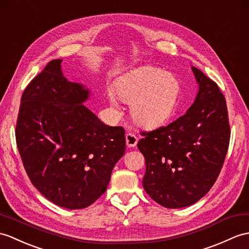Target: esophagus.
Instances as JSON below:
<instances>
[{
    "instance_id": "1",
    "label": "esophagus",
    "mask_w": 249,
    "mask_h": 249,
    "mask_svg": "<svg viewBox=\"0 0 249 249\" xmlns=\"http://www.w3.org/2000/svg\"><path fill=\"white\" fill-rule=\"evenodd\" d=\"M125 138H126L127 147H135L137 145L138 138L134 134H130V132H128V134H126Z\"/></svg>"
}]
</instances>
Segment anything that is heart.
I'll return each instance as SVG.
<instances>
[{
	"mask_svg": "<svg viewBox=\"0 0 249 249\" xmlns=\"http://www.w3.org/2000/svg\"><path fill=\"white\" fill-rule=\"evenodd\" d=\"M180 90V82L175 75L152 67L139 69L115 84L118 96L132 104V117L145 127L158 126L172 117L178 106ZM108 100L113 107H119L117 96L110 90Z\"/></svg>",
	"mask_w": 249,
	"mask_h": 249,
	"instance_id": "1",
	"label": "heart"
}]
</instances>
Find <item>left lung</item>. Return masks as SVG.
<instances>
[{
	"label": "left lung",
	"instance_id": "obj_1",
	"mask_svg": "<svg viewBox=\"0 0 249 249\" xmlns=\"http://www.w3.org/2000/svg\"><path fill=\"white\" fill-rule=\"evenodd\" d=\"M198 92L174 122L142 132L138 148L145 158L143 188L170 209L195 204L216 181L230 140L225 96L212 79L192 67Z\"/></svg>",
	"mask_w": 249,
	"mask_h": 249
}]
</instances>
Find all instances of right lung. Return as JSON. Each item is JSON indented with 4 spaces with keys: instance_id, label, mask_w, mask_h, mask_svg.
<instances>
[{
    "instance_id": "1",
    "label": "right lung",
    "mask_w": 249,
    "mask_h": 249,
    "mask_svg": "<svg viewBox=\"0 0 249 249\" xmlns=\"http://www.w3.org/2000/svg\"><path fill=\"white\" fill-rule=\"evenodd\" d=\"M50 61L21 97L16 140L32 183L67 209H83L105 193L125 154V130L108 126L83 103L90 92Z\"/></svg>"
}]
</instances>
